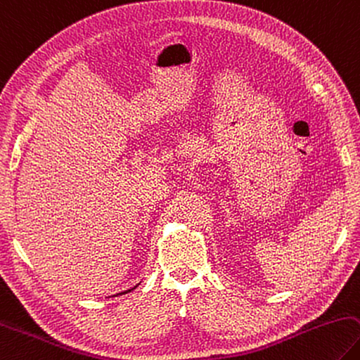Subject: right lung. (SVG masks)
Segmentation results:
<instances>
[{
	"mask_svg": "<svg viewBox=\"0 0 360 360\" xmlns=\"http://www.w3.org/2000/svg\"><path fill=\"white\" fill-rule=\"evenodd\" d=\"M140 285V283H139ZM139 285H136V286H139ZM136 286H134V288H130V290H126V291H122V292H120V294H127V292H130V291H134L135 288H136ZM116 296H117V294H116Z\"/></svg>",
	"mask_w": 360,
	"mask_h": 360,
	"instance_id": "obj_1",
	"label": "right lung"
}]
</instances>
